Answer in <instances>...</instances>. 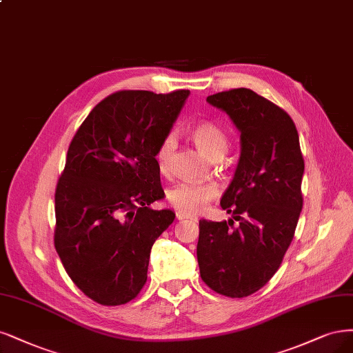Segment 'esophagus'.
<instances>
[{"label": "esophagus", "mask_w": 353, "mask_h": 353, "mask_svg": "<svg viewBox=\"0 0 353 353\" xmlns=\"http://www.w3.org/2000/svg\"><path fill=\"white\" fill-rule=\"evenodd\" d=\"M176 219L178 221H197V217H192V216H188V214H185L184 212H176Z\"/></svg>", "instance_id": "esophagus-1"}]
</instances>
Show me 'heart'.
Returning a JSON list of instances; mask_svg holds the SVG:
<instances>
[{
	"label": "heart",
	"mask_w": 353,
	"mask_h": 353,
	"mask_svg": "<svg viewBox=\"0 0 353 353\" xmlns=\"http://www.w3.org/2000/svg\"><path fill=\"white\" fill-rule=\"evenodd\" d=\"M191 136L199 148L208 154L210 159H222L228 150V137L223 130L210 121H203L194 125ZM176 150V134L169 132L161 141L156 152V163L159 171L168 174L172 168L174 154ZM217 194L214 185L208 182H179L168 191V200L175 209L185 214H197L205 209Z\"/></svg>",
	"instance_id": "heart-1"
}]
</instances>
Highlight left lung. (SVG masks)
Listing matches in <instances>:
<instances>
[{
    "mask_svg": "<svg viewBox=\"0 0 353 353\" xmlns=\"http://www.w3.org/2000/svg\"><path fill=\"white\" fill-rule=\"evenodd\" d=\"M205 101L226 112L239 131L241 154L221 200L232 219L200 221V276L214 292L244 298L270 281L294 239L302 210L299 136L282 108L250 89Z\"/></svg>",
    "mask_w": 353,
    "mask_h": 353,
    "instance_id": "8db88e82",
    "label": "left lung"
}]
</instances>
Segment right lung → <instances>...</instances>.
<instances>
[{"mask_svg":"<svg viewBox=\"0 0 353 353\" xmlns=\"http://www.w3.org/2000/svg\"><path fill=\"white\" fill-rule=\"evenodd\" d=\"M190 90H123L96 105L72 139L55 191V250L94 302L121 305L148 281L154 241L174 222L156 152Z\"/></svg>","mask_w":353,"mask_h":353,"instance_id":"add662e5","label":"right lung"}]
</instances>
